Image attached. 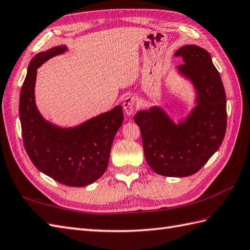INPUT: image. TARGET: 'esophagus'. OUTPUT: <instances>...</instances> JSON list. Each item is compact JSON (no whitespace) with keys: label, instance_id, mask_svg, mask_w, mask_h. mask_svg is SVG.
Listing matches in <instances>:
<instances>
[{"label":"esophagus","instance_id":"esophagus-1","mask_svg":"<svg viewBox=\"0 0 250 250\" xmlns=\"http://www.w3.org/2000/svg\"><path fill=\"white\" fill-rule=\"evenodd\" d=\"M135 102H136V98L135 96H126V97L124 99L123 102V106H124V110L125 113L126 115H132L135 111Z\"/></svg>","mask_w":250,"mask_h":250}]
</instances>
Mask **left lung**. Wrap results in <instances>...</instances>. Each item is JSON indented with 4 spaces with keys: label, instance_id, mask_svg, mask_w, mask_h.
<instances>
[{
    "label": "left lung",
    "instance_id": "8db88e82",
    "mask_svg": "<svg viewBox=\"0 0 250 250\" xmlns=\"http://www.w3.org/2000/svg\"><path fill=\"white\" fill-rule=\"evenodd\" d=\"M177 73L190 82L194 106L176 123L163 107L138 111L146 161L155 173L185 177L196 173L220 148L226 133V95L221 76L206 49L193 44L176 50Z\"/></svg>",
    "mask_w": 250,
    "mask_h": 250
}]
</instances>
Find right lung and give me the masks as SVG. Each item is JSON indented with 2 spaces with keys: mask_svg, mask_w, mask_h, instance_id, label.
I'll return each mask as SVG.
<instances>
[{
  "mask_svg": "<svg viewBox=\"0 0 250 250\" xmlns=\"http://www.w3.org/2000/svg\"><path fill=\"white\" fill-rule=\"evenodd\" d=\"M55 46L31 59L21 88L19 114L25 150L42 173L69 187H84L105 172L115 135L123 125L121 105L83 121L63 127L44 118L36 104L37 69L55 56L67 52Z\"/></svg>",
  "mask_w": 250,
  "mask_h": 250,
  "instance_id": "obj_1",
  "label": "right lung"
}]
</instances>
